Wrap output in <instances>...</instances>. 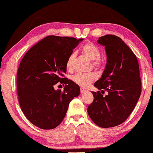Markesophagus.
<instances>
[{
    "label": "esophagus",
    "instance_id": "esophagus-1",
    "mask_svg": "<svg viewBox=\"0 0 153 153\" xmlns=\"http://www.w3.org/2000/svg\"><path fill=\"white\" fill-rule=\"evenodd\" d=\"M80 90H81V93H85L86 92H88V90L85 89V88H81Z\"/></svg>",
    "mask_w": 153,
    "mask_h": 153
}]
</instances>
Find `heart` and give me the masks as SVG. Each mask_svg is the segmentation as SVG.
<instances>
[{
	"instance_id": "b5f03b06",
	"label": "heart",
	"mask_w": 153,
	"mask_h": 153,
	"mask_svg": "<svg viewBox=\"0 0 153 153\" xmlns=\"http://www.w3.org/2000/svg\"><path fill=\"white\" fill-rule=\"evenodd\" d=\"M82 51L89 58L93 61V65L95 68H99L102 65V62L100 60L101 52L99 48L92 43H87L83 46ZM75 57L74 52H72L68 56L66 61V68L68 69L72 68L73 61ZM97 75L94 72L90 73H77L72 76V80L75 83L78 84L82 87H87L92 82L96 80Z\"/></svg>"
}]
</instances>
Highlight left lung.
I'll return each mask as SVG.
<instances>
[{"label":"left lung","mask_w":153,"mask_h":153,"mask_svg":"<svg viewBox=\"0 0 153 153\" xmlns=\"http://www.w3.org/2000/svg\"><path fill=\"white\" fill-rule=\"evenodd\" d=\"M98 43L105 47L107 63L102 76L94 84L101 92H92V103L88 113L99 127L120 125L133 111L141 92V81L137 59L133 52L115 35L99 37Z\"/></svg>","instance_id":"obj_1"}]
</instances>
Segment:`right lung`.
I'll use <instances>...</instances> for the list:
<instances>
[{
  "mask_svg": "<svg viewBox=\"0 0 153 153\" xmlns=\"http://www.w3.org/2000/svg\"><path fill=\"white\" fill-rule=\"evenodd\" d=\"M83 39L48 36L29 50L20 63L16 85L20 106L32 124L53 129L63 120L69 103L80 94L74 82L64 78L66 61ZM63 83V91L54 89Z\"/></svg>",
  "mask_w": 153,
  "mask_h": 153,
  "instance_id": "1",
  "label": "right lung"
}]
</instances>
